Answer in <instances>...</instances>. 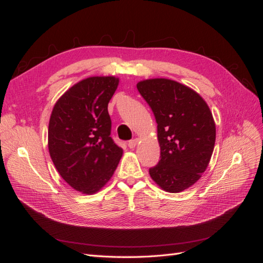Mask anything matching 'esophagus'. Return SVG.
Listing matches in <instances>:
<instances>
[{"label": "esophagus", "mask_w": 263, "mask_h": 263, "mask_svg": "<svg viewBox=\"0 0 263 263\" xmlns=\"http://www.w3.org/2000/svg\"><path fill=\"white\" fill-rule=\"evenodd\" d=\"M137 142H138V139H133V140L128 141V147H129L130 149H134L135 147L137 146Z\"/></svg>", "instance_id": "34e87169"}]
</instances>
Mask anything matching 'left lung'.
Returning a JSON list of instances; mask_svg holds the SVG:
<instances>
[{
    "label": "left lung",
    "instance_id": "8db88e82",
    "mask_svg": "<svg viewBox=\"0 0 263 263\" xmlns=\"http://www.w3.org/2000/svg\"><path fill=\"white\" fill-rule=\"evenodd\" d=\"M137 89L158 124L160 160L149 174L162 190L192 186L208 168L216 139L211 109L200 94L170 79H148Z\"/></svg>",
    "mask_w": 263,
    "mask_h": 263
}]
</instances>
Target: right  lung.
<instances>
[{
    "instance_id": "add662e5",
    "label": "right lung",
    "mask_w": 263,
    "mask_h": 263,
    "mask_svg": "<svg viewBox=\"0 0 263 263\" xmlns=\"http://www.w3.org/2000/svg\"><path fill=\"white\" fill-rule=\"evenodd\" d=\"M119 79L90 77L55 102L49 119L48 149L61 178L83 194L104 186L123 155L110 137L107 105Z\"/></svg>"
}]
</instances>
